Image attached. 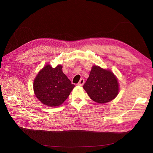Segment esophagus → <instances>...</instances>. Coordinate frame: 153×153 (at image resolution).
Listing matches in <instances>:
<instances>
[{
	"instance_id": "obj_1",
	"label": "esophagus",
	"mask_w": 153,
	"mask_h": 153,
	"mask_svg": "<svg viewBox=\"0 0 153 153\" xmlns=\"http://www.w3.org/2000/svg\"><path fill=\"white\" fill-rule=\"evenodd\" d=\"M84 80L83 79V78H81V79H80V81H79V82H78V85L82 86L83 85H84Z\"/></svg>"
}]
</instances>
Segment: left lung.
<instances>
[{"instance_id":"obj_1","label":"left lung","mask_w":153,"mask_h":153,"mask_svg":"<svg viewBox=\"0 0 153 153\" xmlns=\"http://www.w3.org/2000/svg\"><path fill=\"white\" fill-rule=\"evenodd\" d=\"M84 89L91 100L98 103L113 100L119 93V83L114 74L98 66L92 67Z\"/></svg>"}]
</instances>
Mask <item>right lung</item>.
<instances>
[{
	"label": "right lung",
	"mask_w": 153,
	"mask_h": 153,
	"mask_svg": "<svg viewBox=\"0 0 153 153\" xmlns=\"http://www.w3.org/2000/svg\"><path fill=\"white\" fill-rule=\"evenodd\" d=\"M62 66L46 65L36 76L33 89L36 96L48 106L61 105L75 87L62 71Z\"/></svg>",
	"instance_id": "right-lung-1"
}]
</instances>
